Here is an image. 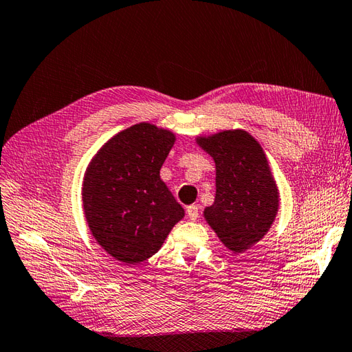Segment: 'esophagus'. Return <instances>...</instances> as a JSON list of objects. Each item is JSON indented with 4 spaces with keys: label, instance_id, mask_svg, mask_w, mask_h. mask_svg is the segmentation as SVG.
Here are the masks:
<instances>
[{
    "label": "esophagus",
    "instance_id": "34e87169",
    "mask_svg": "<svg viewBox=\"0 0 352 352\" xmlns=\"http://www.w3.org/2000/svg\"><path fill=\"white\" fill-rule=\"evenodd\" d=\"M198 212H199V209L197 204H192L186 208V213H188V217H189V219H192V221H195V219L198 218Z\"/></svg>",
    "mask_w": 352,
    "mask_h": 352
}]
</instances>
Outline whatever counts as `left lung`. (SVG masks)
I'll return each mask as SVG.
<instances>
[{
  "label": "left lung",
  "mask_w": 352,
  "mask_h": 352,
  "mask_svg": "<svg viewBox=\"0 0 352 352\" xmlns=\"http://www.w3.org/2000/svg\"><path fill=\"white\" fill-rule=\"evenodd\" d=\"M197 143L217 166L215 201L204 218L227 249L243 253L263 239L279 208V192L261 144L243 129H229Z\"/></svg>",
  "instance_id": "obj_1"
}]
</instances>
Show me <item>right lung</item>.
Here are the masks:
<instances>
[{
	"mask_svg": "<svg viewBox=\"0 0 352 352\" xmlns=\"http://www.w3.org/2000/svg\"><path fill=\"white\" fill-rule=\"evenodd\" d=\"M175 135L137 123L109 139L88 164L82 201L89 230L107 253L126 265L160 250L184 217L160 169Z\"/></svg>",
	"mask_w": 352,
	"mask_h": 352,
	"instance_id": "add662e5",
	"label": "right lung"
}]
</instances>
